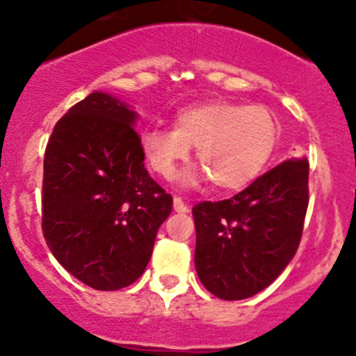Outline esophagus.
<instances>
[{"instance_id":"1","label":"esophagus","mask_w":356,"mask_h":356,"mask_svg":"<svg viewBox=\"0 0 356 356\" xmlns=\"http://www.w3.org/2000/svg\"><path fill=\"white\" fill-rule=\"evenodd\" d=\"M172 209H175V212L178 213H187L188 212V207L185 205L184 201H181V197H176L172 200Z\"/></svg>"}]
</instances>
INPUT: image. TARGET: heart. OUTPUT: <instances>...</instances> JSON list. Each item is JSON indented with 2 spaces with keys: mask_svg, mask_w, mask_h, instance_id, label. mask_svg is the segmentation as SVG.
<instances>
[{
  "mask_svg": "<svg viewBox=\"0 0 356 356\" xmlns=\"http://www.w3.org/2000/svg\"><path fill=\"white\" fill-rule=\"evenodd\" d=\"M278 139V119L266 106L207 102L181 108L175 115V130H144L140 149L149 168L169 180L196 146L203 165L185 172L181 184L197 185L212 178L219 188L237 191L262 172Z\"/></svg>",
  "mask_w": 356,
  "mask_h": 356,
  "instance_id": "1",
  "label": "heart"
}]
</instances>
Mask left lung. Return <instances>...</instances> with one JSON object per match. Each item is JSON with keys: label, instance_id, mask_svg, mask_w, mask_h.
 I'll use <instances>...</instances> for the list:
<instances>
[{"label": "left lung", "instance_id": "1", "mask_svg": "<svg viewBox=\"0 0 356 356\" xmlns=\"http://www.w3.org/2000/svg\"><path fill=\"white\" fill-rule=\"evenodd\" d=\"M308 207L307 156L287 159L225 201L193 209L201 284L226 301L259 294L300 246Z\"/></svg>", "mask_w": 356, "mask_h": 356}]
</instances>
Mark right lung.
I'll list each match as a JSON object with an SVG mask.
<instances>
[{
  "label": "right lung",
  "instance_id": "right-lung-1",
  "mask_svg": "<svg viewBox=\"0 0 356 356\" xmlns=\"http://www.w3.org/2000/svg\"><path fill=\"white\" fill-rule=\"evenodd\" d=\"M139 114L94 90L56 122L42 180V232L62 267L96 291L139 280L172 197L144 168Z\"/></svg>",
  "mask_w": 356,
  "mask_h": 356
}]
</instances>
